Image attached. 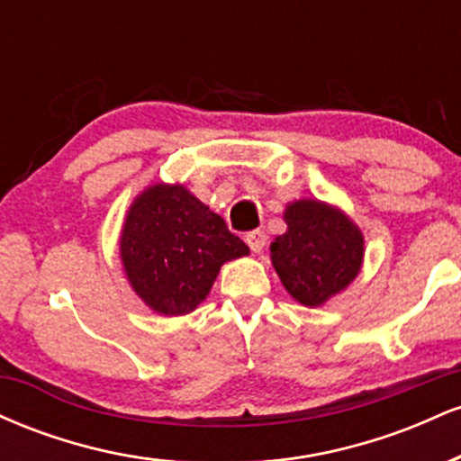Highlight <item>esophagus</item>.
I'll list each match as a JSON object with an SVG mask.
<instances>
[{
  "mask_svg": "<svg viewBox=\"0 0 461 461\" xmlns=\"http://www.w3.org/2000/svg\"><path fill=\"white\" fill-rule=\"evenodd\" d=\"M245 240H247V245H249V249H251L253 253H260L262 249L267 247V234H264L262 230L249 231V234L245 236Z\"/></svg>",
  "mask_w": 461,
  "mask_h": 461,
  "instance_id": "34e87169",
  "label": "esophagus"
}]
</instances>
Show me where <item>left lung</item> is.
I'll use <instances>...</instances> for the list:
<instances>
[{"label": "left lung", "instance_id": "obj_1", "mask_svg": "<svg viewBox=\"0 0 461 461\" xmlns=\"http://www.w3.org/2000/svg\"><path fill=\"white\" fill-rule=\"evenodd\" d=\"M284 219L288 231L271 245L275 271L299 303L322 305L356 279L364 238L345 214L314 199L290 203Z\"/></svg>", "mask_w": 461, "mask_h": 461}]
</instances>
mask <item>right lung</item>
<instances>
[{
	"mask_svg": "<svg viewBox=\"0 0 461 461\" xmlns=\"http://www.w3.org/2000/svg\"><path fill=\"white\" fill-rule=\"evenodd\" d=\"M249 247L225 221L184 186L147 188L130 208L121 260L136 294L168 316L193 312L208 297L227 260Z\"/></svg>",
	"mask_w": 461,
	"mask_h": 461,
	"instance_id": "add662e5",
	"label": "right lung"
}]
</instances>
